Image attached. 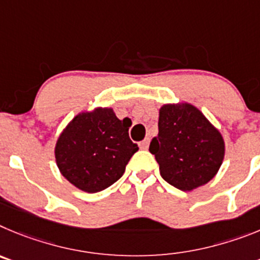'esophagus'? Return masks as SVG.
<instances>
[{"label":"esophagus","instance_id":"34e87169","mask_svg":"<svg viewBox=\"0 0 260 260\" xmlns=\"http://www.w3.org/2000/svg\"><path fill=\"white\" fill-rule=\"evenodd\" d=\"M149 144H150V139H145L142 140L141 142H140V149H142V150H146L147 147H149Z\"/></svg>","mask_w":260,"mask_h":260}]
</instances>
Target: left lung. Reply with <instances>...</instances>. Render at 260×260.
<instances>
[{"label":"left lung","instance_id":"left-lung-1","mask_svg":"<svg viewBox=\"0 0 260 260\" xmlns=\"http://www.w3.org/2000/svg\"><path fill=\"white\" fill-rule=\"evenodd\" d=\"M158 131L149 151L168 184L193 190L216 175L223 163L224 140L197 107L165 105L159 110Z\"/></svg>","mask_w":260,"mask_h":260}]
</instances>
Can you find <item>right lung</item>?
<instances>
[{
	"label": "right lung",
	"mask_w": 260,
	"mask_h": 260,
	"mask_svg": "<svg viewBox=\"0 0 260 260\" xmlns=\"http://www.w3.org/2000/svg\"><path fill=\"white\" fill-rule=\"evenodd\" d=\"M131 120H119L113 109H95L75 116L60 133L55 160L72 185L97 193L113 185L139 150L129 139Z\"/></svg>",
	"instance_id": "right-lung-1"
}]
</instances>
